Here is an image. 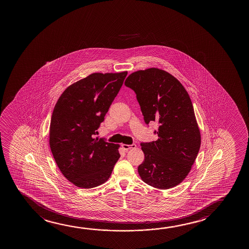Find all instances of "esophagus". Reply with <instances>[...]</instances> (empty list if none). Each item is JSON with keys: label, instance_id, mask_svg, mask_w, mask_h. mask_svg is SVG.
<instances>
[{"label": "esophagus", "instance_id": "obj_1", "mask_svg": "<svg viewBox=\"0 0 249 249\" xmlns=\"http://www.w3.org/2000/svg\"><path fill=\"white\" fill-rule=\"evenodd\" d=\"M122 147H123V150L128 151V150H131V149H135L137 145L136 144H134V143H133V144H125V143H123Z\"/></svg>", "mask_w": 249, "mask_h": 249}]
</instances>
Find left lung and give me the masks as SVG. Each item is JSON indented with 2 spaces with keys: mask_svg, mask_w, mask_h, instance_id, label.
Wrapping results in <instances>:
<instances>
[{
  "mask_svg": "<svg viewBox=\"0 0 249 249\" xmlns=\"http://www.w3.org/2000/svg\"><path fill=\"white\" fill-rule=\"evenodd\" d=\"M125 85L135 92L146 124H159L158 140L141 143L144 160L138 167L142 180L167 190L186 178L201 146V133L184 86L163 70L133 72Z\"/></svg>",
  "mask_w": 249,
  "mask_h": 249,
  "instance_id": "1",
  "label": "left lung"
}]
</instances>
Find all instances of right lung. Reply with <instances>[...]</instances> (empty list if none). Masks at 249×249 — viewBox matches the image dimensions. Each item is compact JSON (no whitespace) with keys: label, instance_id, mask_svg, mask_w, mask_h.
Here are the masks:
<instances>
[{"label":"right lung","instance_id":"obj_1","mask_svg":"<svg viewBox=\"0 0 249 249\" xmlns=\"http://www.w3.org/2000/svg\"><path fill=\"white\" fill-rule=\"evenodd\" d=\"M126 75L92 73L69 86L55 105L49 145L59 170L77 187L104 184L120 158L119 144L95 135Z\"/></svg>","mask_w":249,"mask_h":249}]
</instances>
